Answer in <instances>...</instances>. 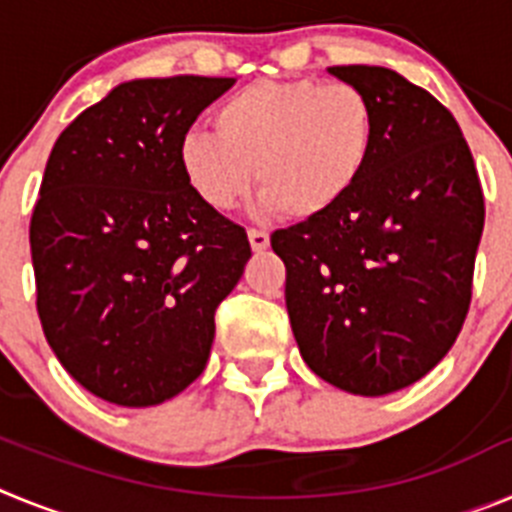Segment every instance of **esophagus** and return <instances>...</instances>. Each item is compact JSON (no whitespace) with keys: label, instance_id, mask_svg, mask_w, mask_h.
<instances>
[{"label":"esophagus","instance_id":"esophagus-1","mask_svg":"<svg viewBox=\"0 0 512 512\" xmlns=\"http://www.w3.org/2000/svg\"><path fill=\"white\" fill-rule=\"evenodd\" d=\"M248 241H251L253 251H266L269 248V233L259 228H251L248 230Z\"/></svg>","mask_w":512,"mask_h":512}]
</instances>
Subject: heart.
Instances as JSON below:
<instances>
[{"instance_id":"heart-1","label":"heart","mask_w":512,"mask_h":512,"mask_svg":"<svg viewBox=\"0 0 512 512\" xmlns=\"http://www.w3.org/2000/svg\"><path fill=\"white\" fill-rule=\"evenodd\" d=\"M217 135L187 130L179 166L192 192L217 212L251 192L289 220H315L354 194L372 164L377 115L348 81H256L215 112Z\"/></svg>"}]
</instances>
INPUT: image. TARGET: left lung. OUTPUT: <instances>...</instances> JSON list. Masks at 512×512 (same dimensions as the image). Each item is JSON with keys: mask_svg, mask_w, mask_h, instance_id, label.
<instances>
[{"mask_svg": "<svg viewBox=\"0 0 512 512\" xmlns=\"http://www.w3.org/2000/svg\"><path fill=\"white\" fill-rule=\"evenodd\" d=\"M372 99L377 143L354 194L271 235L289 323L312 372L390 395L449 354L472 302L485 197L459 122L382 66H330Z\"/></svg>", "mask_w": 512, "mask_h": 512, "instance_id": "obj_1", "label": "left lung"}]
</instances>
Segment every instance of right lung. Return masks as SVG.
Here are the masks:
<instances>
[{
    "label": "right lung",
    "instance_id": "obj_1",
    "mask_svg": "<svg viewBox=\"0 0 512 512\" xmlns=\"http://www.w3.org/2000/svg\"><path fill=\"white\" fill-rule=\"evenodd\" d=\"M235 79L169 76L112 89L58 135L30 220L43 333L92 395L148 408L205 372L215 310L251 259L207 207L179 140Z\"/></svg>",
    "mask_w": 512,
    "mask_h": 512
}]
</instances>
